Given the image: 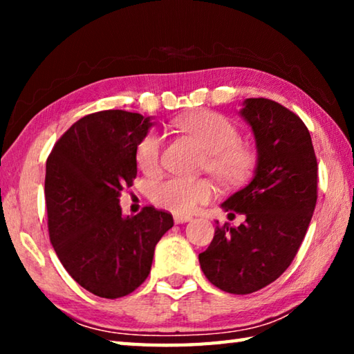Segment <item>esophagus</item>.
Returning <instances> with one entry per match:
<instances>
[{
  "instance_id": "esophagus-1",
  "label": "esophagus",
  "mask_w": 354,
  "mask_h": 354,
  "mask_svg": "<svg viewBox=\"0 0 354 354\" xmlns=\"http://www.w3.org/2000/svg\"><path fill=\"white\" fill-rule=\"evenodd\" d=\"M173 220H175V223H185V221H190L192 217L190 215H173Z\"/></svg>"
}]
</instances>
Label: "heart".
Here are the masks:
<instances>
[{"instance_id":"b5f03b06","label":"heart","mask_w":354,"mask_h":354,"mask_svg":"<svg viewBox=\"0 0 354 354\" xmlns=\"http://www.w3.org/2000/svg\"><path fill=\"white\" fill-rule=\"evenodd\" d=\"M178 129L194 139L206 151L203 169L226 187L243 184L253 173L257 153L248 142L241 140L237 124L218 112L201 111L179 118ZM164 137L149 131L136 148V162L143 173L153 175L162 160ZM215 189L206 178L165 176L149 185V200L156 206L175 214H190L212 200Z\"/></svg>"}]
</instances>
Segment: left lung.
<instances>
[{"label": "left lung", "instance_id": "8db88e82", "mask_svg": "<svg viewBox=\"0 0 354 354\" xmlns=\"http://www.w3.org/2000/svg\"><path fill=\"white\" fill-rule=\"evenodd\" d=\"M242 115L256 137V173L221 206L245 220L218 225L198 256L205 277L234 295L259 290L287 270L306 236L319 183L313 140L297 113L273 100L248 98Z\"/></svg>", "mask_w": 354, "mask_h": 354}]
</instances>
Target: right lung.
Wrapping results in <instances>:
<instances>
[{"label": "right lung", "instance_id": "1", "mask_svg": "<svg viewBox=\"0 0 354 354\" xmlns=\"http://www.w3.org/2000/svg\"><path fill=\"white\" fill-rule=\"evenodd\" d=\"M148 117L101 111L65 131L46 159L48 232L77 284L101 298L134 292L151 270L154 247L173 226L170 212L143 206L123 217L118 196L137 176L136 148Z\"/></svg>", "mask_w": 354, "mask_h": 354}]
</instances>
